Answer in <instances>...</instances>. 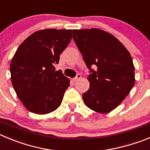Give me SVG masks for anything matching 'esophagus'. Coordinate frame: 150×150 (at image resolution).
I'll use <instances>...</instances> for the list:
<instances>
[{"label": "esophagus", "mask_w": 150, "mask_h": 150, "mask_svg": "<svg viewBox=\"0 0 150 150\" xmlns=\"http://www.w3.org/2000/svg\"><path fill=\"white\" fill-rule=\"evenodd\" d=\"M82 77V76H81V74H77V75H76V76L75 78H73L72 79V81L73 82H76V81L77 80H79V79H80V78Z\"/></svg>", "instance_id": "esophagus-1"}]
</instances>
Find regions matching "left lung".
<instances>
[{
	"label": "left lung",
	"instance_id": "obj_1",
	"mask_svg": "<svg viewBox=\"0 0 150 150\" xmlns=\"http://www.w3.org/2000/svg\"><path fill=\"white\" fill-rule=\"evenodd\" d=\"M73 38L92 72L84 103L98 113L112 112L122 103L134 85V67L129 52L112 34L97 28L73 30ZM96 65L94 71L91 67Z\"/></svg>",
	"mask_w": 150,
	"mask_h": 150
}]
</instances>
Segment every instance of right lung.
Segmentation results:
<instances>
[{
  "mask_svg": "<svg viewBox=\"0 0 150 150\" xmlns=\"http://www.w3.org/2000/svg\"><path fill=\"white\" fill-rule=\"evenodd\" d=\"M72 38L71 30L45 29L30 35L18 47L10 63L11 81L28 111L38 115L61 105L70 79L55 71L60 54Z\"/></svg>",
  "mask_w": 150,
  "mask_h": 150,
  "instance_id": "add662e5",
  "label": "right lung"
}]
</instances>
